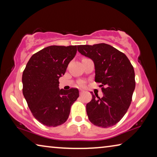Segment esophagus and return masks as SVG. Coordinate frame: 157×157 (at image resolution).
Returning <instances> with one entry per match:
<instances>
[{"mask_svg":"<svg viewBox=\"0 0 157 157\" xmlns=\"http://www.w3.org/2000/svg\"><path fill=\"white\" fill-rule=\"evenodd\" d=\"M84 93V91H83V90H80V91H79V95H82V94H83Z\"/></svg>","mask_w":157,"mask_h":157,"instance_id":"1","label":"esophagus"}]
</instances>
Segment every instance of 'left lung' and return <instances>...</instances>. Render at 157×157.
I'll use <instances>...</instances> for the list:
<instances>
[{"instance_id": "left-lung-1", "label": "left lung", "mask_w": 157, "mask_h": 157, "mask_svg": "<svg viewBox=\"0 0 157 157\" xmlns=\"http://www.w3.org/2000/svg\"><path fill=\"white\" fill-rule=\"evenodd\" d=\"M78 50L94 63L95 81L101 83L103 97L93 95L86 105L89 121L107 128L121 120L132 102L135 89L134 68L124 53L106 44L80 45ZM92 94V93H91Z\"/></svg>"}]
</instances>
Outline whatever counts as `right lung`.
I'll list each match as a JSON object with an SVG mask.
<instances>
[{
  "mask_svg": "<svg viewBox=\"0 0 157 157\" xmlns=\"http://www.w3.org/2000/svg\"><path fill=\"white\" fill-rule=\"evenodd\" d=\"M76 46H50L34 54L23 73V94L33 116L44 125L57 127L67 121L78 89H59V79L75 57Z\"/></svg>",
  "mask_w": 157,
  "mask_h": 157,
  "instance_id": "1",
  "label": "right lung"
}]
</instances>
